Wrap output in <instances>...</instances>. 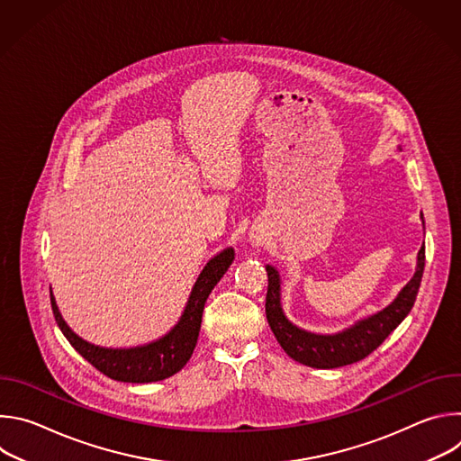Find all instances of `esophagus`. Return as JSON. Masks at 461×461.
I'll return each instance as SVG.
<instances>
[{"label":"esophagus","instance_id":"obj_1","mask_svg":"<svg viewBox=\"0 0 461 461\" xmlns=\"http://www.w3.org/2000/svg\"><path fill=\"white\" fill-rule=\"evenodd\" d=\"M249 240H251V242H253V244H258V239H257V237H251V239H249Z\"/></svg>","mask_w":461,"mask_h":461}]
</instances>
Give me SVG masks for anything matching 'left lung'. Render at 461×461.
Wrapping results in <instances>:
<instances>
[{
    "mask_svg": "<svg viewBox=\"0 0 461 461\" xmlns=\"http://www.w3.org/2000/svg\"><path fill=\"white\" fill-rule=\"evenodd\" d=\"M423 221V213H421ZM425 224V222H423ZM425 268V246L418 251L416 272L412 279L400 290L390 304L383 310L357 319L348 328L336 334H315L294 324L281 301V274L276 267L267 265L268 294L267 319L283 350L294 359L312 368H339L365 359L372 354L409 315L414 306Z\"/></svg>",
    "mask_w": 461,
    "mask_h": 461,
    "instance_id": "8db88e82",
    "label": "left lung"
}]
</instances>
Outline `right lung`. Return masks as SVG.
<instances>
[{
    "label": "right lung",
    "mask_w": 461,
    "mask_h": 461,
    "mask_svg": "<svg viewBox=\"0 0 461 461\" xmlns=\"http://www.w3.org/2000/svg\"><path fill=\"white\" fill-rule=\"evenodd\" d=\"M233 258H235L233 248H224L221 253L212 257L206 262L201 276L196 277L191 288V294L187 297V303L184 306V312L178 317L176 324L162 338L146 345L129 347V348H107V347L93 345L82 339L77 332L71 330V326L65 322L50 290L52 313L61 334L68 338L73 348L107 377L114 381H123V383L162 381L180 372L189 361L194 350L196 339H199L204 304L212 290L217 286V283L231 267Z\"/></svg>",
    "instance_id": "add662e5"
}]
</instances>
